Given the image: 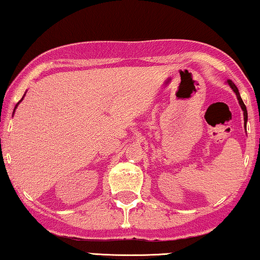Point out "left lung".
Returning a JSON list of instances; mask_svg holds the SVG:
<instances>
[{
    "label": "left lung",
    "mask_w": 260,
    "mask_h": 260,
    "mask_svg": "<svg viewBox=\"0 0 260 260\" xmlns=\"http://www.w3.org/2000/svg\"><path fill=\"white\" fill-rule=\"evenodd\" d=\"M227 82H228V85L231 86L232 89L234 90V93L236 94V98H237V100H239V103H240V105H241V108H242V110H243V113H244V122L246 124V120H248V112H246L245 104L243 103V101H242V99H241L240 93H239V89H237V87L235 86V83L233 82L232 80H227Z\"/></svg>",
    "instance_id": "obj_1"
}]
</instances>
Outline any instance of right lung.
Here are the masks:
<instances>
[{
    "mask_svg": "<svg viewBox=\"0 0 260 260\" xmlns=\"http://www.w3.org/2000/svg\"><path fill=\"white\" fill-rule=\"evenodd\" d=\"M21 100H23V99H21ZM21 100H20V101H21ZM17 105H18V104H17ZM17 105H16V107H17Z\"/></svg>",
    "mask_w": 260,
    "mask_h": 260,
    "instance_id": "1",
    "label": "right lung"
}]
</instances>
